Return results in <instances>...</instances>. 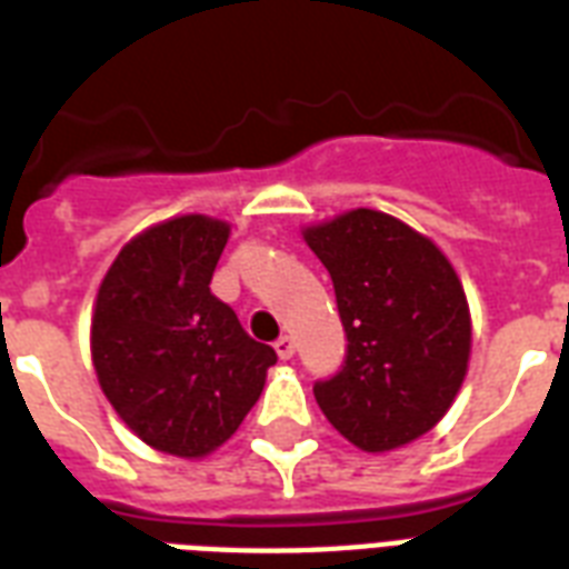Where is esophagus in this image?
Masks as SVG:
<instances>
[{
  "instance_id": "esophagus-1",
  "label": "esophagus",
  "mask_w": 569,
  "mask_h": 569,
  "mask_svg": "<svg viewBox=\"0 0 569 569\" xmlns=\"http://www.w3.org/2000/svg\"><path fill=\"white\" fill-rule=\"evenodd\" d=\"M274 351H277V357H280V360H289V357L295 355V339L289 337V333H283V337L274 342Z\"/></svg>"
}]
</instances>
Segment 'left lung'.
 Segmentation results:
<instances>
[{"label":"left lung","mask_w":569,"mask_h":569,"mask_svg":"<svg viewBox=\"0 0 569 569\" xmlns=\"http://www.w3.org/2000/svg\"><path fill=\"white\" fill-rule=\"evenodd\" d=\"M328 268L348 337L346 363L312 392L363 451L419 440L458 396L472 319L455 268L428 236L378 209H351L303 230Z\"/></svg>","instance_id":"obj_1"}]
</instances>
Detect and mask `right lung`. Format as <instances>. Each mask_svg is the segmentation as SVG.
Listing matches in <instances>:
<instances>
[{"mask_svg": "<svg viewBox=\"0 0 569 569\" xmlns=\"http://www.w3.org/2000/svg\"><path fill=\"white\" fill-rule=\"evenodd\" d=\"M230 223L180 214L129 239L97 292L91 357L102 392L138 440L206 458L257 405L271 346L209 292Z\"/></svg>", "mask_w": 569, "mask_h": 569, "instance_id": "obj_1", "label": "right lung"}]
</instances>
